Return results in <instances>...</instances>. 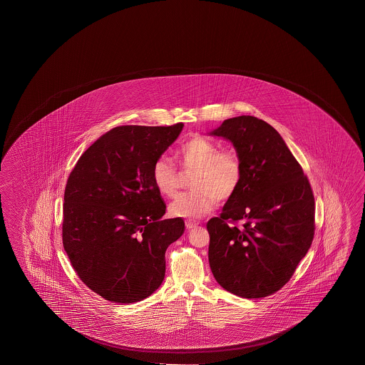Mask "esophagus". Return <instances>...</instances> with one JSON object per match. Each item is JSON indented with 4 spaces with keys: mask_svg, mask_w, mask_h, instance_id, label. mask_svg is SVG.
Here are the masks:
<instances>
[{
    "mask_svg": "<svg viewBox=\"0 0 365 365\" xmlns=\"http://www.w3.org/2000/svg\"><path fill=\"white\" fill-rule=\"evenodd\" d=\"M197 222H195V221L187 220L185 221V227L188 229V230H192V229H195V227H197Z\"/></svg>",
    "mask_w": 365,
    "mask_h": 365,
    "instance_id": "1",
    "label": "esophagus"
}]
</instances>
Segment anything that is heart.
<instances>
[{"instance_id":"b5f03b06","label":"heart","mask_w":365,"mask_h":365,"mask_svg":"<svg viewBox=\"0 0 365 365\" xmlns=\"http://www.w3.org/2000/svg\"><path fill=\"white\" fill-rule=\"evenodd\" d=\"M185 170L195 172L193 191L180 195L169 205V214L182 219H201L215 209L217 198L229 200L240 188L243 165L235 150H220L205 138H193L177 151ZM153 183L165 197H173L180 187V173L172 160L160 156L153 165Z\"/></svg>"}]
</instances>
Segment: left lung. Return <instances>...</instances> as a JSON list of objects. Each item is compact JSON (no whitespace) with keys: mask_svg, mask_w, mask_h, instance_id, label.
<instances>
[{"mask_svg":"<svg viewBox=\"0 0 365 365\" xmlns=\"http://www.w3.org/2000/svg\"><path fill=\"white\" fill-rule=\"evenodd\" d=\"M209 135L230 141L243 165L238 191L207 222L210 267L229 293L267 297L290 280L311 248V185L280 133L264 120L234 117Z\"/></svg>","mask_w":365,"mask_h":365,"instance_id":"left-lung-1","label":"left lung"}]
</instances>
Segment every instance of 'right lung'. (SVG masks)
Instances as JSON below:
<instances>
[{
  "label": "right lung",
  "mask_w": 365,
  "mask_h": 365,
  "mask_svg": "<svg viewBox=\"0 0 365 365\" xmlns=\"http://www.w3.org/2000/svg\"><path fill=\"white\" fill-rule=\"evenodd\" d=\"M183 123L120 125L80 156L65 190L62 240L72 267L101 297L130 304L148 298L165 276V251L185 232L165 219L153 165Z\"/></svg>",
  "instance_id": "obj_1"
}]
</instances>
